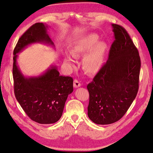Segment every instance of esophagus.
<instances>
[{
  "label": "esophagus",
  "instance_id": "esophagus-1",
  "mask_svg": "<svg viewBox=\"0 0 153 153\" xmlns=\"http://www.w3.org/2000/svg\"><path fill=\"white\" fill-rule=\"evenodd\" d=\"M74 86L75 88H79L81 86V84H80V82L78 81V80L75 79L74 81Z\"/></svg>",
  "mask_w": 153,
  "mask_h": 153
}]
</instances>
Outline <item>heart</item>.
<instances>
[{"instance_id": "obj_1", "label": "heart", "mask_w": 153, "mask_h": 153, "mask_svg": "<svg viewBox=\"0 0 153 153\" xmlns=\"http://www.w3.org/2000/svg\"><path fill=\"white\" fill-rule=\"evenodd\" d=\"M99 41V37L94 33L83 36L71 46V54L75 57L86 55L84 56L82 65L88 74H97L105 64L108 50V44L105 41ZM63 61L67 65L72 66L74 61L69 54H63Z\"/></svg>"}]
</instances>
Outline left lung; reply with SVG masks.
<instances>
[{
	"instance_id": "left-lung-1",
	"label": "left lung",
	"mask_w": 153,
	"mask_h": 153,
	"mask_svg": "<svg viewBox=\"0 0 153 153\" xmlns=\"http://www.w3.org/2000/svg\"><path fill=\"white\" fill-rule=\"evenodd\" d=\"M115 40L108 59L87 86L88 115L98 125L115 123L125 115L138 90L140 59L138 49L121 25L111 24Z\"/></svg>"
}]
</instances>
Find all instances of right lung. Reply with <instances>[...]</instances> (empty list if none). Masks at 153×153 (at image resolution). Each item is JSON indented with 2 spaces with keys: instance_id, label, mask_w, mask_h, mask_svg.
Segmentation results:
<instances>
[{
  "instance_id": "1",
  "label": "right lung",
  "mask_w": 153,
  "mask_h": 153,
  "mask_svg": "<svg viewBox=\"0 0 153 153\" xmlns=\"http://www.w3.org/2000/svg\"><path fill=\"white\" fill-rule=\"evenodd\" d=\"M48 29V25L43 23L33 24L21 36L13 51L15 97L28 117L41 124L60 120L68 95L74 90L73 78L60 76L56 65H51L39 76L30 77L25 76L18 65V55L28 46L42 43L55 47Z\"/></svg>"
}]
</instances>
